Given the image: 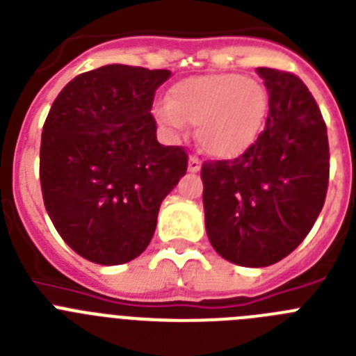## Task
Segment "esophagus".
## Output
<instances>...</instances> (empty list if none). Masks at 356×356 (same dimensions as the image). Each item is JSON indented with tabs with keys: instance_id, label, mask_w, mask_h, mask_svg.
<instances>
[{
	"instance_id": "obj_1",
	"label": "esophagus",
	"mask_w": 356,
	"mask_h": 356,
	"mask_svg": "<svg viewBox=\"0 0 356 356\" xmlns=\"http://www.w3.org/2000/svg\"><path fill=\"white\" fill-rule=\"evenodd\" d=\"M201 169V160L197 156H188V171L197 172Z\"/></svg>"
}]
</instances>
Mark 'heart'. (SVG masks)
Returning a JSON list of instances; mask_svg holds the SVG:
<instances>
[{
    "instance_id": "heart-1",
    "label": "heart",
    "mask_w": 356,
    "mask_h": 356,
    "mask_svg": "<svg viewBox=\"0 0 356 356\" xmlns=\"http://www.w3.org/2000/svg\"><path fill=\"white\" fill-rule=\"evenodd\" d=\"M269 94L260 81L237 72L185 78L172 85L155 115L169 134L197 124L200 146L216 159H235L250 149L266 127Z\"/></svg>"
}]
</instances>
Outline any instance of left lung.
<instances>
[{
    "label": "left lung",
    "mask_w": 356,
    "mask_h": 356,
    "mask_svg": "<svg viewBox=\"0 0 356 356\" xmlns=\"http://www.w3.org/2000/svg\"><path fill=\"white\" fill-rule=\"evenodd\" d=\"M266 128L234 160L201 168L207 235L228 262L266 267L300 246L323 210L330 178L325 119L300 78L259 67Z\"/></svg>",
    "instance_id": "8db88e82"
}]
</instances>
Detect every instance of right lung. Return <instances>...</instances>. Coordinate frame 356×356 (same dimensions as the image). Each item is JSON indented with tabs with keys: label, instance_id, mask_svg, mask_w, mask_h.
<instances>
[{
	"label": "right lung",
	"instance_id": "right-lung-1",
	"mask_svg": "<svg viewBox=\"0 0 356 356\" xmlns=\"http://www.w3.org/2000/svg\"><path fill=\"white\" fill-rule=\"evenodd\" d=\"M168 69L112 64L72 78L53 102L40 140V188L71 250L102 266L137 259L163 197L187 172L181 146L156 140L151 115Z\"/></svg>",
	"mask_w": 356,
	"mask_h": 356
}]
</instances>
